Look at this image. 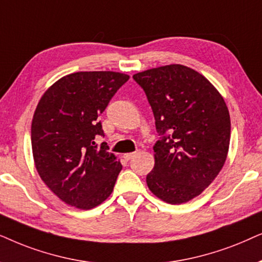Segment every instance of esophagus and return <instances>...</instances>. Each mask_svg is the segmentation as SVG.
<instances>
[{
  "mask_svg": "<svg viewBox=\"0 0 262 262\" xmlns=\"http://www.w3.org/2000/svg\"><path fill=\"white\" fill-rule=\"evenodd\" d=\"M135 155H137V153H135V152H132V153H125V155H124V159H125V160H130V159H133L134 157H135Z\"/></svg>",
  "mask_w": 262,
  "mask_h": 262,
  "instance_id": "1",
  "label": "esophagus"
}]
</instances>
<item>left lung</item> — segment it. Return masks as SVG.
<instances>
[{
	"label": "left lung",
	"mask_w": 262,
	"mask_h": 262,
	"mask_svg": "<svg viewBox=\"0 0 262 262\" xmlns=\"http://www.w3.org/2000/svg\"><path fill=\"white\" fill-rule=\"evenodd\" d=\"M144 90L159 139L149 190L169 204H183L212 183L224 165L230 144L228 106L208 80L182 64L133 75Z\"/></svg>",
	"instance_id": "left-lung-1"
}]
</instances>
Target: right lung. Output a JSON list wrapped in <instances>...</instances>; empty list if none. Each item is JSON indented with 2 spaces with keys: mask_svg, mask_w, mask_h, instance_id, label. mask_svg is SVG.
I'll list each match as a JSON object with an SVG mask.
<instances>
[{
  "mask_svg": "<svg viewBox=\"0 0 262 262\" xmlns=\"http://www.w3.org/2000/svg\"><path fill=\"white\" fill-rule=\"evenodd\" d=\"M129 76L78 72L56 81L34 111L31 142L37 171L66 204L91 210L113 193L121 163L110 153L99 116Z\"/></svg>",
  "mask_w": 262,
  "mask_h": 262,
  "instance_id": "obj_1",
  "label": "right lung"
}]
</instances>
